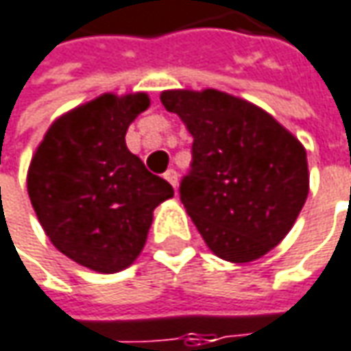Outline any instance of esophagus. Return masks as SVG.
<instances>
[{"label": "esophagus", "mask_w": 351, "mask_h": 351, "mask_svg": "<svg viewBox=\"0 0 351 351\" xmlns=\"http://www.w3.org/2000/svg\"><path fill=\"white\" fill-rule=\"evenodd\" d=\"M165 178H167V180H169V182H171V184L176 189V184H178V175H176L175 169H169V171L165 173Z\"/></svg>", "instance_id": "1"}]
</instances>
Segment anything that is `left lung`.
I'll return each instance as SVG.
<instances>
[{
  "mask_svg": "<svg viewBox=\"0 0 351 351\" xmlns=\"http://www.w3.org/2000/svg\"><path fill=\"white\" fill-rule=\"evenodd\" d=\"M160 103L195 138L180 200L206 246L234 264L278 246L310 191L304 145L264 109L218 89H171Z\"/></svg>",
  "mask_w": 351,
  "mask_h": 351,
  "instance_id": "obj_1",
  "label": "left lung"
}]
</instances>
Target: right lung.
<instances>
[{"label":"right lung","instance_id":"add662e5","mask_svg":"<svg viewBox=\"0 0 351 351\" xmlns=\"http://www.w3.org/2000/svg\"><path fill=\"white\" fill-rule=\"evenodd\" d=\"M147 93H103L57 117L35 149L27 193L53 246L73 262L114 274L138 258L153 210L173 186L127 149Z\"/></svg>","mask_w":351,"mask_h":351}]
</instances>
